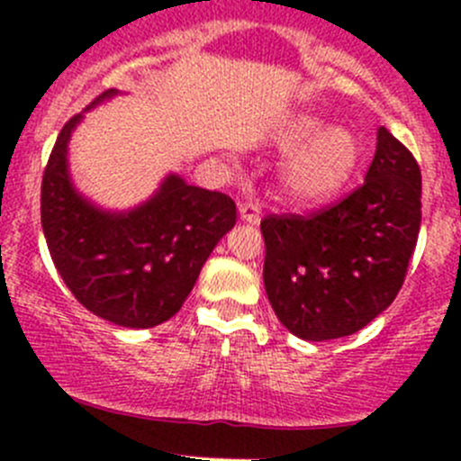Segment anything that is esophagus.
Returning a JSON list of instances; mask_svg holds the SVG:
<instances>
[{
  "label": "esophagus",
  "instance_id": "obj_1",
  "mask_svg": "<svg viewBox=\"0 0 461 461\" xmlns=\"http://www.w3.org/2000/svg\"><path fill=\"white\" fill-rule=\"evenodd\" d=\"M240 221L249 222V225H258L260 222V207L254 201H245L239 204Z\"/></svg>",
  "mask_w": 461,
  "mask_h": 461
}]
</instances>
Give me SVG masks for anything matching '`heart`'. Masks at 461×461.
Returning a JSON list of instances; mask_svg holds the SVG:
<instances>
[{
    "label": "heart",
    "instance_id": "b5f03b06",
    "mask_svg": "<svg viewBox=\"0 0 461 461\" xmlns=\"http://www.w3.org/2000/svg\"><path fill=\"white\" fill-rule=\"evenodd\" d=\"M283 151L299 152L281 171V185L292 203L310 204L337 194L359 169L364 149L348 129L325 127L317 115L299 113L278 131Z\"/></svg>",
    "mask_w": 461,
    "mask_h": 461
}]
</instances>
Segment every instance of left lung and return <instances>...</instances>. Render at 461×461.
I'll use <instances>...</instances> for the list:
<instances>
[{
    "label": "left lung",
    "mask_w": 461,
    "mask_h": 461,
    "mask_svg": "<svg viewBox=\"0 0 461 461\" xmlns=\"http://www.w3.org/2000/svg\"><path fill=\"white\" fill-rule=\"evenodd\" d=\"M420 222V165L379 127L359 189L310 218L260 222L265 292L278 321L305 341L359 332L402 290Z\"/></svg>",
    "instance_id": "obj_1"
}]
</instances>
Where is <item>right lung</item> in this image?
I'll return each instance as SVG.
<instances>
[{
    "instance_id": "obj_1",
    "label": "right lung",
    "mask_w": 461,
    "mask_h": 461,
    "mask_svg": "<svg viewBox=\"0 0 461 461\" xmlns=\"http://www.w3.org/2000/svg\"><path fill=\"white\" fill-rule=\"evenodd\" d=\"M115 95L109 88L88 109ZM82 120L85 113H77L64 124L41 178V230L50 258L88 312L122 328H153L183 308L204 260L234 227L236 204L167 174L153 196L133 209L100 207L68 171V142Z\"/></svg>"
}]
</instances>
